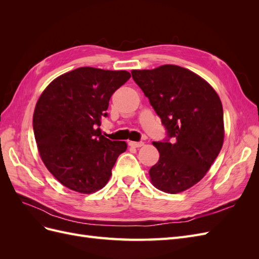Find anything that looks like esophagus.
Masks as SVG:
<instances>
[{
    "label": "esophagus",
    "instance_id": "34e87169",
    "mask_svg": "<svg viewBox=\"0 0 259 259\" xmlns=\"http://www.w3.org/2000/svg\"><path fill=\"white\" fill-rule=\"evenodd\" d=\"M128 145L133 148H139V147L144 146V143L143 142H130Z\"/></svg>",
    "mask_w": 259,
    "mask_h": 259
}]
</instances>
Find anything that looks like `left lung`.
Returning a JSON list of instances; mask_svg holds the SVG:
<instances>
[{"mask_svg":"<svg viewBox=\"0 0 259 259\" xmlns=\"http://www.w3.org/2000/svg\"><path fill=\"white\" fill-rule=\"evenodd\" d=\"M132 76L166 128V139L152 143L160 152L149 170L153 186L167 193L189 189L205 176L222 150L219 96L201 76L175 65L133 70Z\"/></svg>","mask_w":259,"mask_h":259,"instance_id":"1","label":"left lung"}]
</instances>
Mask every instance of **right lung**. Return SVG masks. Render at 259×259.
Returning a JSON list of instances; mask_svg holds the SVG:
<instances>
[{
	"mask_svg": "<svg viewBox=\"0 0 259 259\" xmlns=\"http://www.w3.org/2000/svg\"><path fill=\"white\" fill-rule=\"evenodd\" d=\"M131 77L127 71L77 68L56 77L38 98L33 132L45 166L73 191L104 188L125 142L101 135V117L112 94Z\"/></svg>",
	"mask_w": 259,
	"mask_h": 259,
	"instance_id": "add662e5",
	"label": "right lung"
}]
</instances>
